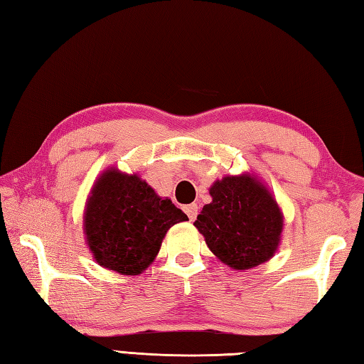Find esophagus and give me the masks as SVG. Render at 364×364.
<instances>
[{"mask_svg":"<svg viewBox=\"0 0 364 364\" xmlns=\"http://www.w3.org/2000/svg\"><path fill=\"white\" fill-rule=\"evenodd\" d=\"M183 210H185V213L188 215V218L193 221L198 215V205L196 204H188V205L183 207Z\"/></svg>","mask_w":364,"mask_h":364,"instance_id":"esophagus-1","label":"esophagus"}]
</instances>
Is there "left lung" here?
<instances>
[{
	"mask_svg": "<svg viewBox=\"0 0 364 364\" xmlns=\"http://www.w3.org/2000/svg\"><path fill=\"white\" fill-rule=\"evenodd\" d=\"M196 229L212 253L234 270H248L275 256L284 215L270 190L256 176H225L209 188Z\"/></svg>",
	"mask_w": 364,
	"mask_h": 364,
	"instance_id": "8db88e82",
	"label": "left lung"
}]
</instances>
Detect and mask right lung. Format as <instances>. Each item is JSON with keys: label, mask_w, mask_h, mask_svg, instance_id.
Instances as JSON below:
<instances>
[{"label": "right lung", "mask_w": 364, "mask_h": 364, "mask_svg": "<svg viewBox=\"0 0 364 364\" xmlns=\"http://www.w3.org/2000/svg\"><path fill=\"white\" fill-rule=\"evenodd\" d=\"M188 217L138 174L111 166L94 182L83 231L94 261L121 275L143 273L157 257L168 229Z\"/></svg>", "instance_id": "right-lung-1"}]
</instances>
